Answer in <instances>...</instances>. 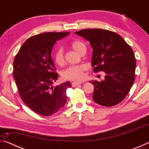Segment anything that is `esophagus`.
Instances as JSON below:
<instances>
[{"instance_id": "obj_1", "label": "esophagus", "mask_w": 149, "mask_h": 149, "mask_svg": "<svg viewBox=\"0 0 149 149\" xmlns=\"http://www.w3.org/2000/svg\"><path fill=\"white\" fill-rule=\"evenodd\" d=\"M81 84H82V82H72V87H75V86H77V85H80Z\"/></svg>"}]
</instances>
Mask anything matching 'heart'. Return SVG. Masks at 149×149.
<instances>
[{
    "mask_svg": "<svg viewBox=\"0 0 149 149\" xmlns=\"http://www.w3.org/2000/svg\"><path fill=\"white\" fill-rule=\"evenodd\" d=\"M85 45L83 42L79 40H75L71 43V47L77 53H79L83 48L85 47ZM54 60L56 64L62 65L64 64V58L62 49H58L55 50L54 53ZM85 68L84 65H74L68 68L62 72V75L64 79L80 81L84 77V71Z\"/></svg>",
    "mask_w": 149,
    "mask_h": 149,
    "instance_id": "1",
    "label": "heart"
}]
</instances>
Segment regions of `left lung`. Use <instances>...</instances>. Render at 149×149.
<instances>
[{
	"label": "left lung",
	"mask_w": 149,
	"mask_h": 149,
	"mask_svg": "<svg viewBox=\"0 0 149 149\" xmlns=\"http://www.w3.org/2000/svg\"><path fill=\"white\" fill-rule=\"evenodd\" d=\"M90 42L93 50L91 65L95 72H105L104 79L90 81L94 85L93 99L104 107H112L125 99L135 80L134 53L122 37L101 29L75 32Z\"/></svg>",
	"instance_id": "left-lung-1"
}]
</instances>
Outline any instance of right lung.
Returning <instances> with one entry per match:
<instances>
[{"instance_id":"obj_1","label":"right lung","mask_w":149,"mask_h":149,"mask_svg":"<svg viewBox=\"0 0 149 149\" xmlns=\"http://www.w3.org/2000/svg\"><path fill=\"white\" fill-rule=\"evenodd\" d=\"M70 32H48L36 35L25 41L15 57L13 75L20 97L30 109L41 116L57 112L65 105L66 81L55 87L58 77L51 52L57 41Z\"/></svg>"}]
</instances>
